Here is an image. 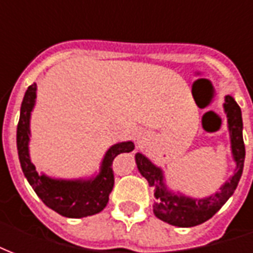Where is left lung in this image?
<instances>
[{"label":"left lung","mask_w":253,"mask_h":253,"mask_svg":"<svg viewBox=\"0 0 253 253\" xmlns=\"http://www.w3.org/2000/svg\"><path fill=\"white\" fill-rule=\"evenodd\" d=\"M223 108L228 116V127L230 131L232 153L236 161V170L234 175L214 195L205 199H192L179 194L176 195L170 192L164 184L163 170L157 168L143 154H135L138 170L148 180L149 186L153 187V211L156 217L160 218L161 221L180 228H191L201 225L206 222L207 219H210L225 205V202L233 195L244 168L245 146L243 139V118L239 104L234 101L232 96L225 97Z\"/></svg>","instance_id":"left-lung-1"}]
</instances>
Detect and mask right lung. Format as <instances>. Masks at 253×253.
Instances as JSON below:
<instances>
[{
	"mask_svg": "<svg viewBox=\"0 0 253 253\" xmlns=\"http://www.w3.org/2000/svg\"><path fill=\"white\" fill-rule=\"evenodd\" d=\"M35 99L36 84H32L24 94L17 125V150L24 176L42 202L63 217L83 218L97 214L107 206L114 188L112 161L118 154L134 150V143L128 141L111 146L101 163L100 173L90 180H57L39 175L28 153L30 118Z\"/></svg>",
	"mask_w": 253,
	"mask_h": 253,
	"instance_id": "1",
	"label": "right lung"
}]
</instances>
